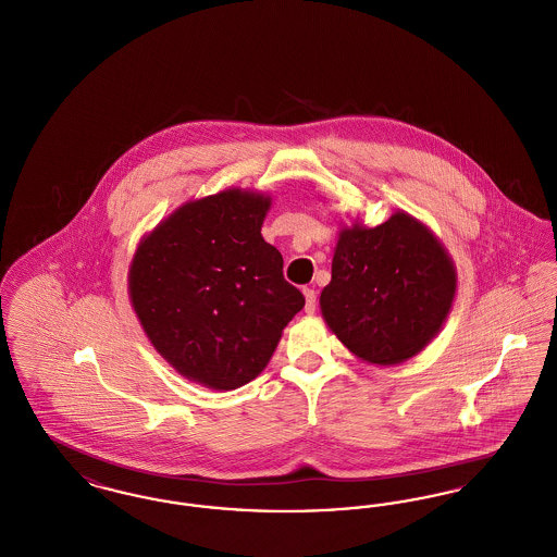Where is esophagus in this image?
I'll use <instances>...</instances> for the list:
<instances>
[{"label":"esophagus","mask_w":557,"mask_h":557,"mask_svg":"<svg viewBox=\"0 0 557 557\" xmlns=\"http://www.w3.org/2000/svg\"><path fill=\"white\" fill-rule=\"evenodd\" d=\"M302 294H305V311L313 313L315 307H318V292L313 290V288H305Z\"/></svg>","instance_id":"obj_1"}]
</instances>
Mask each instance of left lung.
Returning <instances> with one entry per match:
<instances>
[{"label":"left lung","instance_id":"obj_1","mask_svg":"<svg viewBox=\"0 0 557 557\" xmlns=\"http://www.w3.org/2000/svg\"><path fill=\"white\" fill-rule=\"evenodd\" d=\"M455 269L441 242L413 216L343 230L321 313L363 361L397 366L420 352L449 315Z\"/></svg>","mask_w":557,"mask_h":557}]
</instances>
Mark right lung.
Returning <instances> with one entry per match:
<instances>
[{
  "instance_id": "1",
  "label": "right lung",
  "mask_w": 557,
  "mask_h": 557,
  "mask_svg": "<svg viewBox=\"0 0 557 557\" xmlns=\"http://www.w3.org/2000/svg\"><path fill=\"white\" fill-rule=\"evenodd\" d=\"M271 200L225 189L187 202L144 239L129 271L150 343L189 380L234 391L265 370L305 296L261 225Z\"/></svg>"
}]
</instances>
